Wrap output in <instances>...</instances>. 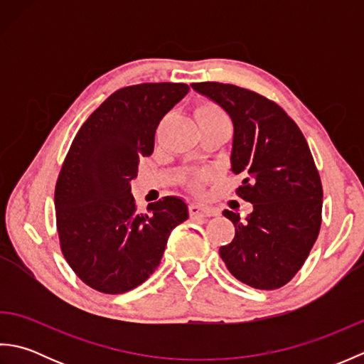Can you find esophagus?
<instances>
[{"instance_id": "esophagus-1", "label": "esophagus", "mask_w": 364, "mask_h": 364, "mask_svg": "<svg viewBox=\"0 0 364 364\" xmlns=\"http://www.w3.org/2000/svg\"><path fill=\"white\" fill-rule=\"evenodd\" d=\"M189 214L191 218H211V215H214V211L210 208H205L203 205L192 203L189 206Z\"/></svg>"}]
</instances>
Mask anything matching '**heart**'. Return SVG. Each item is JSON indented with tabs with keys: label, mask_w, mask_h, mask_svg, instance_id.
<instances>
[{
	"label": "heart",
	"mask_w": 364,
	"mask_h": 364,
	"mask_svg": "<svg viewBox=\"0 0 364 364\" xmlns=\"http://www.w3.org/2000/svg\"><path fill=\"white\" fill-rule=\"evenodd\" d=\"M196 119L198 127H206V125H218V123H228V119L225 112H223L222 107L219 105H215L213 102H202L196 106L194 109ZM192 186L198 188L200 186V180L192 181Z\"/></svg>",
	"instance_id": "obj_1"
}]
</instances>
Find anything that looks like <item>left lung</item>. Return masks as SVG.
<instances>
[{
    "label": "left lung",
    "instance_id": "left-lung-1",
    "mask_svg": "<svg viewBox=\"0 0 364 364\" xmlns=\"http://www.w3.org/2000/svg\"><path fill=\"white\" fill-rule=\"evenodd\" d=\"M191 86L233 120L231 170L244 176L236 194L253 205L245 219L223 211L236 233L219 249L220 258L255 289L282 288L304 266L321 230L322 183L310 146L272 100L233 84Z\"/></svg>",
    "mask_w": 364,
    "mask_h": 364
}]
</instances>
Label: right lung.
<instances>
[{"mask_svg":"<svg viewBox=\"0 0 364 364\" xmlns=\"http://www.w3.org/2000/svg\"><path fill=\"white\" fill-rule=\"evenodd\" d=\"M188 92L183 82L115 90L73 139L54 189L56 227L68 266L95 291L123 294L142 284L172 230L189 218L181 198L164 197L139 213L131 196L159 122Z\"/></svg>","mask_w":364,"mask_h":364,"instance_id":"1","label":"right lung"}]
</instances>
